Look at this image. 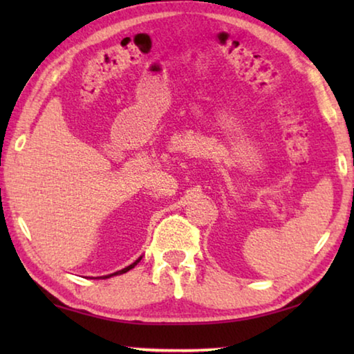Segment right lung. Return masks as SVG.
I'll return each mask as SVG.
<instances>
[{"label":"right lung","instance_id":"right-lung-1","mask_svg":"<svg viewBox=\"0 0 354 354\" xmlns=\"http://www.w3.org/2000/svg\"><path fill=\"white\" fill-rule=\"evenodd\" d=\"M140 259H142V257H139V259H137L136 262L131 263V266H128L127 268H123V270H118V272H115V273H111V274H107V277H104V278H111V277H115V274H122V273H127V272H129L131 268H134V267L137 266V263L140 262Z\"/></svg>","mask_w":354,"mask_h":354}]
</instances>
